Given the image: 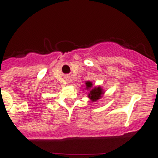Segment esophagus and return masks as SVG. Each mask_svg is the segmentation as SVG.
I'll return each mask as SVG.
<instances>
[{"label":"esophagus","mask_w":158,"mask_h":158,"mask_svg":"<svg viewBox=\"0 0 158 158\" xmlns=\"http://www.w3.org/2000/svg\"><path fill=\"white\" fill-rule=\"evenodd\" d=\"M70 81H71L70 80H68V82H70Z\"/></svg>","instance_id":"esophagus-1"}]
</instances>
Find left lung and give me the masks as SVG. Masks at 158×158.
<instances>
[{
    "instance_id": "8db88e82",
    "label": "left lung",
    "mask_w": 158,
    "mask_h": 158,
    "mask_svg": "<svg viewBox=\"0 0 158 158\" xmlns=\"http://www.w3.org/2000/svg\"><path fill=\"white\" fill-rule=\"evenodd\" d=\"M86 89L89 90L88 94V97L93 102H96L100 100L102 97V95L104 94V90L100 86L98 87H93V85L91 81H86Z\"/></svg>"
}]
</instances>
